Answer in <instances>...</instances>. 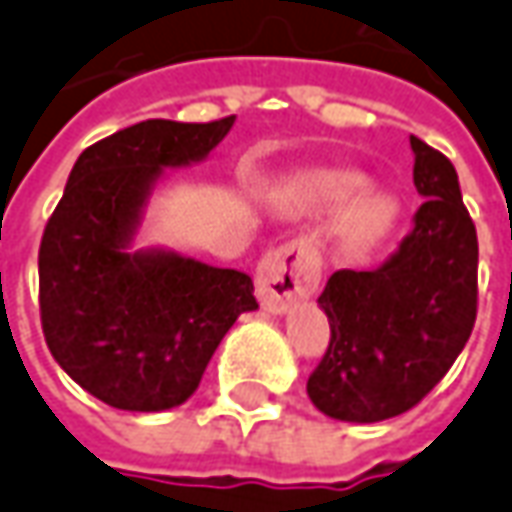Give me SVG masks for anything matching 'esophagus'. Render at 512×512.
I'll use <instances>...</instances> for the list:
<instances>
[{
  "instance_id": "1",
  "label": "esophagus",
  "mask_w": 512,
  "mask_h": 512,
  "mask_svg": "<svg viewBox=\"0 0 512 512\" xmlns=\"http://www.w3.org/2000/svg\"><path fill=\"white\" fill-rule=\"evenodd\" d=\"M321 281V256L304 239H293L264 253L256 270V296L264 310L287 312L296 301L312 296Z\"/></svg>"
}]
</instances>
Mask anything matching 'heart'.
<instances>
[{
	"instance_id": "heart-1",
	"label": "heart",
	"mask_w": 512,
	"mask_h": 512,
	"mask_svg": "<svg viewBox=\"0 0 512 512\" xmlns=\"http://www.w3.org/2000/svg\"><path fill=\"white\" fill-rule=\"evenodd\" d=\"M341 207L345 211L338 216L335 239L352 259L377 253L403 219L400 197L389 188H369V177L355 168H315L298 180L293 191L298 214H329Z\"/></svg>"
}]
</instances>
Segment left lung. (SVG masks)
<instances>
[{"label":"left lung","mask_w":512,"mask_h":512,"mask_svg":"<svg viewBox=\"0 0 512 512\" xmlns=\"http://www.w3.org/2000/svg\"><path fill=\"white\" fill-rule=\"evenodd\" d=\"M411 152L414 231L383 267L332 273L318 298L332 338L307 394L332 420L380 423L417 406L471 338L476 228L451 160L414 135Z\"/></svg>","instance_id":"8db88e82"}]
</instances>
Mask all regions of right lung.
I'll return each mask as SVG.
<instances>
[{"instance_id":"add662e5","label":"right lung","mask_w":512,"mask_h":512,"mask_svg":"<svg viewBox=\"0 0 512 512\" xmlns=\"http://www.w3.org/2000/svg\"><path fill=\"white\" fill-rule=\"evenodd\" d=\"M233 120H143L98 140L75 160L44 228V338L58 366L106 406L185 403L233 321L259 310L248 273L177 250L132 248L166 168L202 163Z\"/></svg>"}]
</instances>
